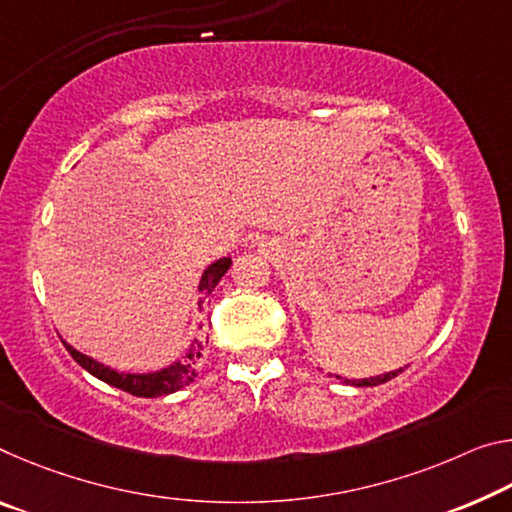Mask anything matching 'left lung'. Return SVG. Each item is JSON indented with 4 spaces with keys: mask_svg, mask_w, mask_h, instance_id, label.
Here are the masks:
<instances>
[{
    "mask_svg": "<svg viewBox=\"0 0 512 512\" xmlns=\"http://www.w3.org/2000/svg\"><path fill=\"white\" fill-rule=\"evenodd\" d=\"M403 369H394V371H389V373H383V376H373V378H362V380H348V378H344V383L346 385H353V387H376V385H383V383H387V380H392V378H396L399 376ZM339 378V376H337Z\"/></svg>",
    "mask_w": 512,
    "mask_h": 512,
    "instance_id": "obj_1",
    "label": "left lung"
}]
</instances>
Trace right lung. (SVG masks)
Segmentation results:
<instances>
[{
	"label": "right lung",
	"mask_w": 512,
	"mask_h": 512,
	"mask_svg": "<svg viewBox=\"0 0 512 512\" xmlns=\"http://www.w3.org/2000/svg\"><path fill=\"white\" fill-rule=\"evenodd\" d=\"M232 259L230 257H221L216 259L214 264H209L205 271L200 275V303L205 300L209 294H212L214 287L218 285V280L223 278L230 269ZM63 346L68 348V353L75 358L81 369H86L91 376L100 378L102 383H107L111 387L123 389V392H129L134 396H141V399H157V396H166L173 392H180L182 387L191 385L193 378L198 376L196 373V364L202 358V344L198 339H193V344L189 346L180 360L170 362L168 367L159 369V371H148V373H125L109 367V364H102L93 360L91 355H84L77 348H72L66 339H63Z\"/></svg>",
	"instance_id": "right-lung-1"
}]
</instances>
